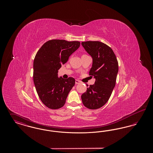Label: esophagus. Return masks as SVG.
I'll return each mask as SVG.
<instances>
[{"mask_svg":"<svg viewBox=\"0 0 153 153\" xmlns=\"http://www.w3.org/2000/svg\"><path fill=\"white\" fill-rule=\"evenodd\" d=\"M75 82H76V84H80V83H81V81H80V80H76V81H75Z\"/></svg>","mask_w":153,"mask_h":153,"instance_id":"obj_1","label":"esophagus"}]
</instances>
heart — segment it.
<instances>
[{
    "label": "heart",
    "instance_id": "heart-1",
    "mask_svg": "<svg viewBox=\"0 0 153 153\" xmlns=\"http://www.w3.org/2000/svg\"><path fill=\"white\" fill-rule=\"evenodd\" d=\"M83 55H85V54H83Z\"/></svg>",
    "mask_w": 153,
    "mask_h": 153
}]
</instances>
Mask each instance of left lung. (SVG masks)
I'll return each mask as SVG.
<instances>
[{
  "mask_svg": "<svg viewBox=\"0 0 153 153\" xmlns=\"http://www.w3.org/2000/svg\"><path fill=\"white\" fill-rule=\"evenodd\" d=\"M81 44L92 57L89 74L96 79L95 84L90 85L81 95L82 102L87 108L98 109L108 101L115 86L118 62L114 52L106 44L99 41L82 42Z\"/></svg>",
  "mask_w": 153,
  "mask_h": 153,
  "instance_id": "obj_1",
  "label": "left lung"
}]
</instances>
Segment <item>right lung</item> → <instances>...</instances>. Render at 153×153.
Instances as JSON below:
<instances>
[{
    "label": "right lung",
    "mask_w": 153,
    "mask_h": 153,
    "mask_svg": "<svg viewBox=\"0 0 153 153\" xmlns=\"http://www.w3.org/2000/svg\"><path fill=\"white\" fill-rule=\"evenodd\" d=\"M79 41L52 39L37 51L33 62V80L41 102L52 109L62 107L75 84L73 77H58V69L80 47Z\"/></svg>",
    "instance_id": "1"
}]
</instances>
